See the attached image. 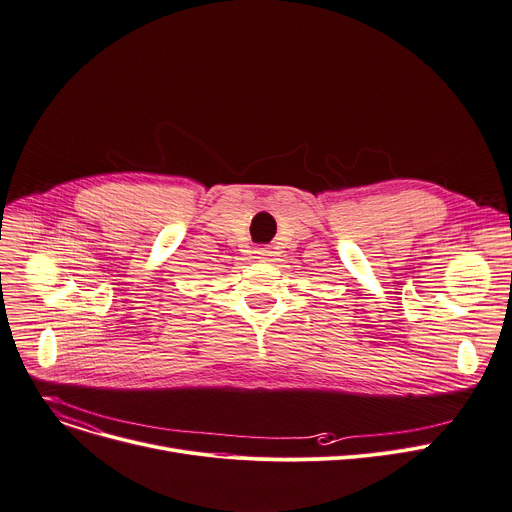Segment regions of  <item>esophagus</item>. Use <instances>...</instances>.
<instances>
[{
  "label": "esophagus",
  "mask_w": 512,
  "mask_h": 512,
  "mask_svg": "<svg viewBox=\"0 0 512 512\" xmlns=\"http://www.w3.org/2000/svg\"><path fill=\"white\" fill-rule=\"evenodd\" d=\"M253 253H255V259H261V261H267L271 257L269 247H257Z\"/></svg>",
  "instance_id": "1"
}]
</instances>
